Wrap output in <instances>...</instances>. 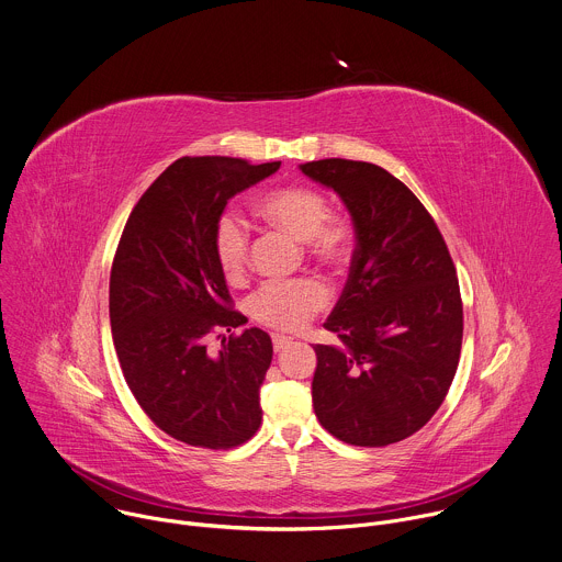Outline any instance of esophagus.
<instances>
[{"instance_id":"obj_1","label":"esophagus","mask_w":562,"mask_h":562,"mask_svg":"<svg viewBox=\"0 0 562 562\" xmlns=\"http://www.w3.org/2000/svg\"><path fill=\"white\" fill-rule=\"evenodd\" d=\"M271 341H273L276 352H280V350H284L293 339H291V337H286V335H278V333H273V335H271Z\"/></svg>"}]
</instances>
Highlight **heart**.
<instances>
[{
    "label": "heart",
    "instance_id": "heart-1",
    "mask_svg": "<svg viewBox=\"0 0 562 562\" xmlns=\"http://www.w3.org/2000/svg\"><path fill=\"white\" fill-rule=\"evenodd\" d=\"M260 218L289 236L304 240L308 258L326 267H344L355 251V227L346 216L328 214L324 194L306 184H289L265 194L256 205ZM214 258L229 284L247 276L251 238L236 214H223L214 227ZM328 304V289L317 278L265 282L249 300V315L269 328L295 333Z\"/></svg>",
    "mask_w": 562,
    "mask_h": 562
}]
</instances>
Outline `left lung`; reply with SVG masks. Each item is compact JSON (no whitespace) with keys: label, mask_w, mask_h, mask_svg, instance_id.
I'll list each match as a JSON object with an SVG mask.
<instances>
[{"label":"left lung","mask_w":562,"mask_h":562,"mask_svg":"<svg viewBox=\"0 0 562 562\" xmlns=\"http://www.w3.org/2000/svg\"><path fill=\"white\" fill-rule=\"evenodd\" d=\"M302 171L339 194L355 227L348 282L313 346V408L344 443L384 448L422 430L443 404L461 355L463 304L448 245L408 187L346 158Z\"/></svg>","instance_id":"obj_1"}]
</instances>
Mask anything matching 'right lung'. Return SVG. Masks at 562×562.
Returning a JSON list of instances; mask_svg holds the SVG:
<instances>
[{
  "label": "right lung",
  "instance_id": "add662e5",
  "mask_svg": "<svg viewBox=\"0 0 562 562\" xmlns=\"http://www.w3.org/2000/svg\"><path fill=\"white\" fill-rule=\"evenodd\" d=\"M278 167L229 156L173 160L134 205L114 254L110 326L123 378L154 426L187 446L232 450L262 422L271 337L234 333L247 317L232 306L212 238L227 201ZM225 329L233 335L212 353L206 335Z\"/></svg>",
  "mask_w": 562,
  "mask_h": 562
}]
</instances>
